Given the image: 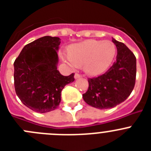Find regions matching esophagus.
I'll use <instances>...</instances> for the list:
<instances>
[{"mask_svg":"<svg viewBox=\"0 0 151 151\" xmlns=\"http://www.w3.org/2000/svg\"><path fill=\"white\" fill-rule=\"evenodd\" d=\"M82 77V75L78 74V73H76L75 74V78H81Z\"/></svg>","mask_w":151,"mask_h":151,"instance_id":"1","label":"esophagus"}]
</instances>
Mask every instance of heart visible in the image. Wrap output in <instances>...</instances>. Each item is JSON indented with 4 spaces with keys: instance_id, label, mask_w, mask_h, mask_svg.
Here are the masks:
<instances>
[{
    "instance_id": "obj_1",
    "label": "heart",
    "mask_w": 151,
    "mask_h": 151,
    "mask_svg": "<svg viewBox=\"0 0 151 151\" xmlns=\"http://www.w3.org/2000/svg\"><path fill=\"white\" fill-rule=\"evenodd\" d=\"M116 52V47L112 41L87 40L70 47L69 55H63V58L70 66L83 65L85 73L97 76L108 69Z\"/></svg>"
}]
</instances>
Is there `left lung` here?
<instances>
[{"instance_id":"8db88e82","label":"left lung","mask_w":151,"mask_h":151,"mask_svg":"<svg viewBox=\"0 0 151 151\" xmlns=\"http://www.w3.org/2000/svg\"><path fill=\"white\" fill-rule=\"evenodd\" d=\"M113 42L117 49L116 60L106 73L88 79V88L82 95L88 104L101 110L125 101L135 85V56L122 42L113 38Z\"/></svg>"}]
</instances>
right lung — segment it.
Instances as JSON below:
<instances>
[{
	"label": "right lung",
	"mask_w": 151,
	"mask_h": 151,
	"mask_svg": "<svg viewBox=\"0 0 151 151\" xmlns=\"http://www.w3.org/2000/svg\"><path fill=\"white\" fill-rule=\"evenodd\" d=\"M60 44L58 37H41L24 47L13 63L16 93L37 113L56 110L63 88L75 80L74 73L64 76L57 70Z\"/></svg>",
	"instance_id": "right-lung-1"
}]
</instances>
